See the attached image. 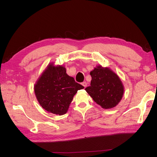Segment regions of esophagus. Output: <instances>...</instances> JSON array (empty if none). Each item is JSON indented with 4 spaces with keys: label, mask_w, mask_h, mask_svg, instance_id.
<instances>
[{
    "label": "esophagus",
    "mask_w": 157,
    "mask_h": 157,
    "mask_svg": "<svg viewBox=\"0 0 157 157\" xmlns=\"http://www.w3.org/2000/svg\"><path fill=\"white\" fill-rule=\"evenodd\" d=\"M81 85H83V86L85 88V87L87 86V83H86V81H84V82H83V83H81Z\"/></svg>",
    "instance_id": "34e87169"
}]
</instances>
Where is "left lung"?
<instances>
[{"mask_svg": "<svg viewBox=\"0 0 157 157\" xmlns=\"http://www.w3.org/2000/svg\"><path fill=\"white\" fill-rule=\"evenodd\" d=\"M90 86L85 88L93 100L104 109L116 106L122 98L124 88L117 74L108 67L98 65L90 72Z\"/></svg>", "mask_w": 157, "mask_h": 157, "instance_id": "1", "label": "left lung"}]
</instances>
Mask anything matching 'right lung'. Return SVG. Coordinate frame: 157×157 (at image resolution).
<instances>
[{
  "mask_svg": "<svg viewBox=\"0 0 157 157\" xmlns=\"http://www.w3.org/2000/svg\"><path fill=\"white\" fill-rule=\"evenodd\" d=\"M84 86L68 76L63 66L49 64L34 86L37 99L47 111L63 115L67 113L73 97Z\"/></svg>",
  "mask_w": 157,
  "mask_h": 157,
  "instance_id": "obj_1",
  "label": "right lung"
}]
</instances>
